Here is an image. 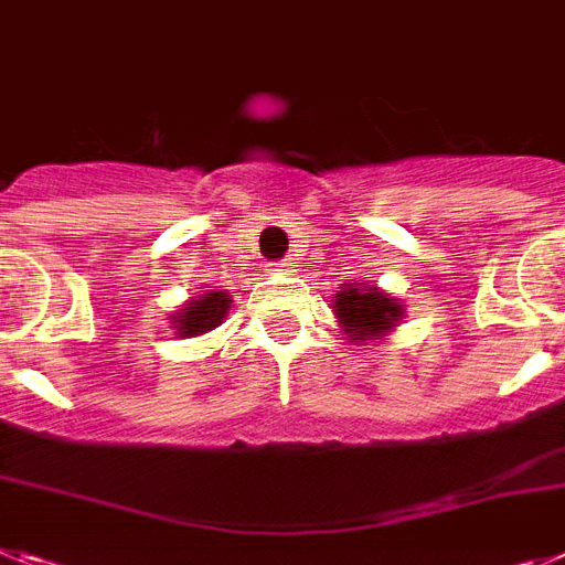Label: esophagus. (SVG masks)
Wrapping results in <instances>:
<instances>
[{"mask_svg": "<svg viewBox=\"0 0 565 565\" xmlns=\"http://www.w3.org/2000/svg\"><path fill=\"white\" fill-rule=\"evenodd\" d=\"M276 273H281V276H292V273H296V262L284 258V262L276 264Z\"/></svg>", "mask_w": 565, "mask_h": 565, "instance_id": "34e87169", "label": "esophagus"}]
</instances>
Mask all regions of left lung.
I'll return each instance as SVG.
<instances>
[{"mask_svg":"<svg viewBox=\"0 0 565 565\" xmlns=\"http://www.w3.org/2000/svg\"><path fill=\"white\" fill-rule=\"evenodd\" d=\"M335 316L350 341L372 343L392 327H398L404 318V303L377 287L343 284L341 292H335Z\"/></svg>","mask_w":565,"mask_h":565,"instance_id":"8db88e82","label":"left lung"}]
</instances>
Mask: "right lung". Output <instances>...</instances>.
<instances>
[{
  "label": "right lung",
  "instance_id": "right-lung-1",
  "mask_svg": "<svg viewBox=\"0 0 565 565\" xmlns=\"http://www.w3.org/2000/svg\"><path fill=\"white\" fill-rule=\"evenodd\" d=\"M227 310H230L227 292H224V289H218V292H215V289H207V292H201V296H195L193 301L184 303V307L173 316V323L181 338L204 335V332L215 330V327L227 318Z\"/></svg>",
  "mask_w": 565,
  "mask_h": 565
}]
</instances>
